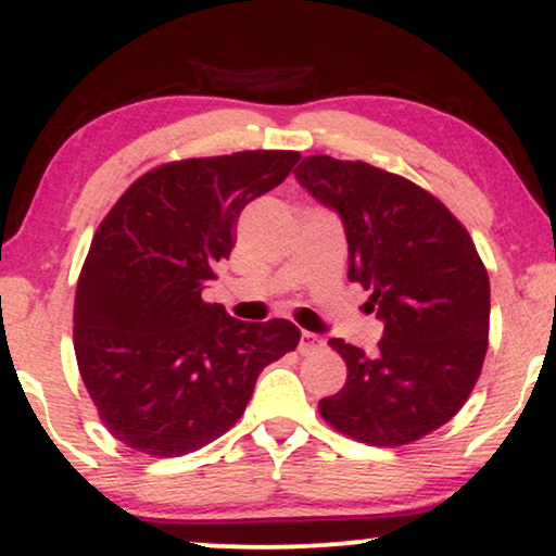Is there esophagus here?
Returning <instances> with one entry per match:
<instances>
[{"instance_id":"34e87169","label":"esophagus","mask_w":556,"mask_h":556,"mask_svg":"<svg viewBox=\"0 0 556 556\" xmlns=\"http://www.w3.org/2000/svg\"><path fill=\"white\" fill-rule=\"evenodd\" d=\"M321 346H324V339L321 337H316V333H311V331H303L301 333V344H299L301 354H314Z\"/></svg>"}]
</instances>
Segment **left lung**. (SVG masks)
Here are the masks:
<instances>
[{
  "instance_id": "1",
  "label": "left lung",
  "mask_w": 556,
  "mask_h": 556,
  "mask_svg": "<svg viewBox=\"0 0 556 556\" xmlns=\"http://www.w3.org/2000/svg\"><path fill=\"white\" fill-rule=\"evenodd\" d=\"M295 179L339 212L349 280L367 288V306L384 324L371 356L329 341L346 362V384L318 402V413L359 443H415L451 420L478 382L489 349V273L453 212L400 174L316 154Z\"/></svg>"
}]
</instances>
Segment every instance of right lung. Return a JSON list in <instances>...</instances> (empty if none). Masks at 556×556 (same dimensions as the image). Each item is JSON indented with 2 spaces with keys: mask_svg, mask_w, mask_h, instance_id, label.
Masks as SVG:
<instances>
[{
  "mask_svg": "<svg viewBox=\"0 0 556 556\" xmlns=\"http://www.w3.org/2000/svg\"><path fill=\"white\" fill-rule=\"evenodd\" d=\"M299 151H238L162 164L98 225L83 263L73 344L109 432L151 458H179L225 435L257 375L299 346L286 318L245 324L204 303L235 248L248 202L278 187Z\"/></svg>",
  "mask_w": 556,
  "mask_h": 556,
  "instance_id": "add662e5",
  "label": "right lung"
}]
</instances>
